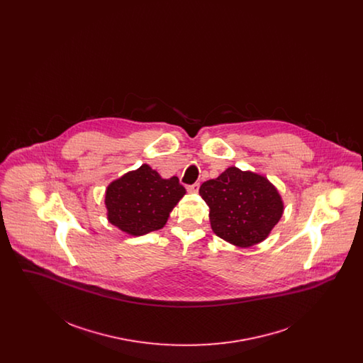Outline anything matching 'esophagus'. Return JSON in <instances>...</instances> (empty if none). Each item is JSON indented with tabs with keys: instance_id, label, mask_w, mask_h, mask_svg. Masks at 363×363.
<instances>
[{
	"instance_id": "1",
	"label": "esophagus",
	"mask_w": 363,
	"mask_h": 363,
	"mask_svg": "<svg viewBox=\"0 0 363 363\" xmlns=\"http://www.w3.org/2000/svg\"><path fill=\"white\" fill-rule=\"evenodd\" d=\"M186 189L189 190L190 193H197L199 189H200V184H193V185H189Z\"/></svg>"
}]
</instances>
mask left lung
Segmentation results:
<instances>
[{"mask_svg":"<svg viewBox=\"0 0 363 363\" xmlns=\"http://www.w3.org/2000/svg\"><path fill=\"white\" fill-rule=\"evenodd\" d=\"M213 233L240 247L264 241L280 220L284 206L277 188L259 174L228 167L200 186Z\"/></svg>","mask_w":363,"mask_h":363,"instance_id":"8db88e82","label":"left lung"}]
</instances>
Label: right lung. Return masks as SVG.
<instances>
[{
    "mask_svg": "<svg viewBox=\"0 0 363 363\" xmlns=\"http://www.w3.org/2000/svg\"><path fill=\"white\" fill-rule=\"evenodd\" d=\"M185 193L178 177L164 179L148 164H143L107 186V219L129 235L148 234L166 225Z\"/></svg>",
    "mask_w": 363,
    "mask_h": 363,
    "instance_id": "add662e5",
    "label": "right lung"
}]
</instances>
